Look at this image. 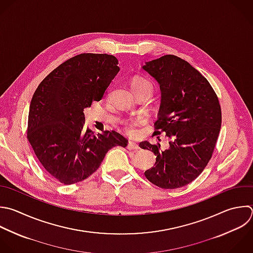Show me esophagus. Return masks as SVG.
<instances>
[{
  "label": "esophagus",
  "instance_id": "esophagus-1",
  "mask_svg": "<svg viewBox=\"0 0 253 253\" xmlns=\"http://www.w3.org/2000/svg\"><path fill=\"white\" fill-rule=\"evenodd\" d=\"M126 148H127L128 150H139V149H140L139 146H138L136 143H134V142H128Z\"/></svg>",
  "mask_w": 253,
  "mask_h": 253
}]
</instances>
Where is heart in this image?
Here are the masks:
<instances>
[{
	"label": "heart",
	"instance_id": "obj_1",
	"mask_svg": "<svg viewBox=\"0 0 253 253\" xmlns=\"http://www.w3.org/2000/svg\"><path fill=\"white\" fill-rule=\"evenodd\" d=\"M131 88L133 91L140 90V89H145L150 92V94L153 91V86L150 81H148L145 78L142 77H134L131 81ZM140 120L139 119H133V120H126L123 122L125 130L128 134H133L135 131V126L139 124Z\"/></svg>",
	"mask_w": 253,
	"mask_h": 253
}]
</instances>
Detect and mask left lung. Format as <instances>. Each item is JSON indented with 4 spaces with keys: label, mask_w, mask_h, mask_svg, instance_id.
<instances>
[{
    "label": "left lung",
    "mask_w": 253,
    "mask_h": 253,
    "mask_svg": "<svg viewBox=\"0 0 253 253\" xmlns=\"http://www.w3.org/2000/svg\"><path fill=\"white\" fill-rule=\"evenodd\" d=\"M142 69L159 84L161 103L155 134L165 132L167 149L140 142L156 155L154 167L144 172L163 189L183 187L195 180L210 161L221 126L218 99L208 80L190 63L175 55L145 62Z\"/></svg>",
    "instance_id": "left-lung-1"
}]
</instances>
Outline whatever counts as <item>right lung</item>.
<instances>
[{"mask_svg":"<svg viewBox=\"0 0 253 253\" xmlns=\"http://www.w3.org/2000/svg\"><path fill=\"white\" fill-rule=\"evenodd\" d=\"M118 64L109 54L76 55L48 74L33 96L28 139L44 169L65 185L88 178L114 146L127 145L115 130L95 134L84 128V109L102 100Z\"/></svg>","mask_w":253,"mask_h":253,"instance_id":"obj_1","label":"right lung"}]
</instances>
